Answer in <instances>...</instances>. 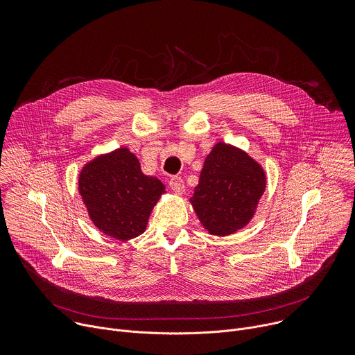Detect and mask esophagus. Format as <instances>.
Returning a JSON list of instances; mask_svg holds the SVG:
<instances>
[{"mask_svg":"<svg viewBox=\"0 0 355 355\" xmlns=\"http://www.w3.org/2000/svg\"><path fill=\"white\" fill-rule=\"evenodd\" d=\"M168 184H170L171 191L175 192L177 195H182L185 192V184L180 177H173Z\"/></svg>","mask_w":355,"mask_h":355,"instance_id":"obj_1","label":"esophagus"}]
</instances>
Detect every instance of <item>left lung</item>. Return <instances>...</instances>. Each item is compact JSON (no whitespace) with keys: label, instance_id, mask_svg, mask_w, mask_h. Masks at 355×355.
Segmentation results:
<instances>
[{"label":"left lung","instance_id":"8db88e82","mask_svg":"<svg viewBox=\"0 0 355 355\" xmlns=\"http://www.w3.org/2000/svg\"><path fill=\"white\" fill-rule=\"evenodd\" d=\"M266 187V171L256 159L218 141L204 162L189 204L209 234L230 236L254 218Z\"/></svg>","mask_w":355,"mask_h":355}]
</instances>
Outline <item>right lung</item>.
<instances>
[{
  "label": "right lung",
  "mask_w": 355,
  "mask_h": 355,
  "mask_svg": "<svg viewBox=\"0 0 355 355\" xmlns=\"http://www.w3.org/2000/svg\"><path fill=\"white\" fill-rule=\"evenodd\" d=\"M78 192L88 218L101 233L129 241L144 233L166 187L159 178L143 174L136 155L123 146L81 167Z\"/></svg>",
  "instance_id": "right-lung-1"
}]
</instances>
